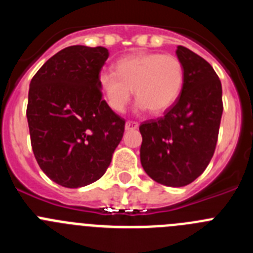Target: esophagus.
<instances>
[{
    "label": "esophagus",
    "instance_id": "obj_1",
    "mask_svg": "<svg viewBox=\"0 0 253 253\" xmlns=\"http://www.w3.org/2000/svg\"><path fill=\"white\" fill-rule=\"evenodd\" d=\"M139 124L137 122H126L125 123V130H135L138 129Z\"/></svg>",
    "mask_w": 253,
    "mask_h": 253
}]
</instances>
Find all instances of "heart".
I'll list each match as a JSON object with an SVG mask.
<instances>
[{
    "mask_svg": "<svg viewBox=\"0 0 253 253\" xmlns=\"http://www.w3.org/2000/svg\"><path fill=\"white\" fill-rule=\"evenodd\" d=\"M184 77V66L176 55L137 53L120 58L115 73H100L99 88L107 106L115 113L126 109L134 90L140 110L161 114L175 104Z\"/></svg>",
    "mask_w": 253,
    "mask_h": 253,
    "instance_id": "obj_1",
    "label": "heart"
}]
</instances>
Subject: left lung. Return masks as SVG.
Returning a JSON list of instances; mask_svg holds the SVG:
<instances>
[{"mask_svg":"<svg viewBox=\"0 0 253 253\" xmlns=\"http://www.w3.org/2000/svg\"><path fill=\"white\" fill-rule=\"evenodd\" d=\"M176 54L184 66V86L165 116L140 124V163L158 184L181 187L202 175L213 157L223 101L213 67L185 46L178 45Z\"/></svg>","mask_w":253,"mask_h":253,"instance_id":"8db88e82","label":"left lung"}]
</instances>
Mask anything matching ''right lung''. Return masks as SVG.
Instances as JSON below:
<instances>
[{
    "label": "right lung",
    "mask_w": 253,
    "mask_h": 253,
    "mask_svg": "<svg viewBox=\"0 0 253 253\" xmlns=\"http://www.w3.org/2000/svg\"><path fill=\"white\" fill-rule=\"evenodd\" d=\"M109 57L104 46L72 45L49 58L29 88L28 118L33 152L50 180L69 189L99 180L124 134L99 88Z\"/></svg>",
    "instance_id": "add662e5"
}]
</instances>
